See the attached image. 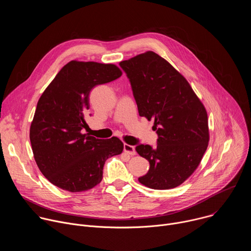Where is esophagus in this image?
Listing matches in <instances>:
<instances>
[{
  "label": "esophagus",
  "mask_w": 251,
  "mask_h": 251,
  "mask_svg": "<svg viewBox=\"0 0 251 251\" xmlns=\"http://www.w3.org/2000/svg\"><path fill=\"white\" fill-rule=\"evenodd\" d=\"M123 149H124V152H126L127 154L129 155H135L136 154V151H135V148L131 145H128V144H124L123 145Z\"/></svg>",
  "instance_id": "1"
}]
</instances>
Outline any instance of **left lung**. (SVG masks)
<instances>
[{"instance_id": "obj_1", "label": "left lung", "mask_w": 251, "mask_h": 251, "mask_svg": "<svg viewBox=\"0 0 251 251\" xmlns=\"http://www.w3.org/2000/svg\"><path fill=\"white\" fill-rule=\"evenodd\" d=\"M126 74L140 116L154 119L157 147L138 144L150 163L138 181L150 189L169 190L195 172L208 144L207 114L187 79L166 59L147 51L119 63Z\"/></svg>"}]
</instances>
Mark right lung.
<instances>
[{
	"instance_id": "right-lung-1",
	"label": "right lung",
	"mask_w": 251,
	"mask_h": 251,
	"mask_svg": "<svg viewBox=\"0 0 251 251\" xmlns=\"http://www.w3.org/2000/svg\"><path fill=\"white\" fill-rule=\"evenodd\" d=\"M121 75L114 64L73 60L42 94L29 140L39 169L54 186L71 193L88 191L101 182L106 160L122 153L117 137L102 140L81 133L92 88Z\"/></svg>"
}]
</instances>
